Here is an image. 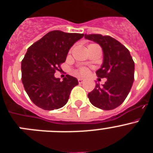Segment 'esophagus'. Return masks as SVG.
I'll return each instance as SVG.
<instances>
[{
    "label": "esophagus",
    "mask_w": 153,
    "mask_h": 153,
    "mask_svg": "<svg viewBox=\"0 0 153 153\" xmlns=\"http://www.w3.org/2000/svg\"><path fill=\"white\" fill-rule=\"evenodd\" d=\"M78 82H79V83H83L84 82V79H82V78H79L78 79Z\"/></svg>",
    "instance_id": "1"
}]
</instances>
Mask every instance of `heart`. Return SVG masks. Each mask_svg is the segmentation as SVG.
Here are the masks:
<instances>
[{
  "label": "heart",
  "mask_w": 153,
  "mask_h": 153,
  "mask_svg": "<svg viewBox=\"0 0 153 153\" xmlns=\"http://www.w3.org/2000/svg\"><path fill=\"white\" fill-rule=\"evenodd\" d=\"M88 73L89 70L87 68H85V67H82L77 71V74L80 76H86L88 74Z\"/></svg>",
  "instance_id": "heart-1"
}]
</instances>
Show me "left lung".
Here are the masks:
<instances>
[{"instance_id":"left-lung-1","label":"left lung","mask_w":153,"mask_h":153,"mask_svg":"<svg viewBox=\"0 0 153 153\" xmlns=\"http://www.w3.org/2000/svg\"><path fill=\"white\" fill-rule=\"evenodd\" d=\"M84 37L102 47L103 62L96 74L98 77L107 79L102 86L96 84L88 93L89 100L101 109H115L123 102L130 91L134 81V61L128 49L111 36L85 34Z\"/></svg>"}]
</instances>
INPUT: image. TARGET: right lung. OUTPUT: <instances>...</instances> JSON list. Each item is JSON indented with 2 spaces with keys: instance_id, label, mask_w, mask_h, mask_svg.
Segmentation results:
<instances>
[{
  "instance_id": "right-lung-1",
  "label": "right lung",
  "mask_w": 153,
  "mask_h": 153,
  "mask_svg": "<svg viewBox=\"0 0 153 153\" xmlns=\"http://www.w3.org/2000/svg\"><path fill=\"white\" fill-rule=\"evenodd\" d=\"M84 34L53 30L28 48L21 62L22 83L30 99L38 107L53 110L67 103L70 92L78 85L76 78L67 75L60 81L56 78L67 53Z\"/></svg>"
}]
</instances>
